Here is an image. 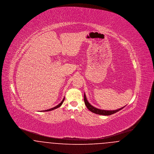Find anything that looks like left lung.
Returning a JSON list of instances; mask_svg holds the SVG:
<instances>
[{"label": "left lung", "mask_w": 154, "mask_h": 154, "mask_svg": "<svg viewBox=\"0 0 154 154\" xmlns=\"http://www.w3.org/2000/svg\"><path fill=\"white\" fill-rule=\"evenodd\" d=\"M84 102H85V104L86 105L87 109L89 111H91V112H94V113H95L97 114H99V115H102V116H110L111 114H113L116 112H117L118 111H119V110H122L123 108H124L125 106L122 107V108H120L119 109L116 110H101V109H98L96 107H94L93 106H92L88 102V100H87V99L86 97V95L85 94H84Z\"/></svg>", "instance_id": "8db88e82"}]
</instances>
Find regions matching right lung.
Returning a JSON list of instances; mask_svg holds the SVG:
<instances>
[{"label": "right lung", "mask_w": 154, "mask_h": 154, "mask_svg": "<svg viewBox=\"0 0 154 154\" xmlns=\"http://www.w3.org/2000/svg\"><path fill=\"white\" fill-rule=\"evenodd\" d=\"M64 100H65V97L63 98V99L62 100V101L58 105H57V106H55V107H53V108H52V109H48V110H43V111H51V110H54V109H56L58 108V107H59L62 104V103L63 102Z\"/></svg>", "instance_id": "obj_1"}]
</instances>
